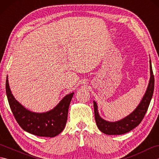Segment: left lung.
I'll use <instances>...</instances> for the list:
<instances>
[{"mask_svg": "<svg viewBox=\"0 0 159 159\" xmlns=\"http://www.w3.org/2000/svg\"><path fill=\"white\" fill-rule=\"evenodd\" d=\"M150 78L146 93L136 109L128 116L124 117L123 119L116 121H109L104 120L99 115L96 102L93 101L95 120L98 128L102 133L106 134H109V135L123 134L134 129L141 123L147 112L154 92V77L153 75L151 60H150Z\"/></svg>", "mask_w": 159, "mask_h": 159, "instance_id": "left-lung-1", "label": "left lung"}]
</instances>
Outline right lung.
Here are the masks:
<instances>
[{"mask_svg":"<svg viewBox=\"0 0 159 159\" xmlns=\"http://www.w3.org/2000/svg\"><path fill=\"white\" fill-rule=\"evenodd\" d=\"M6 93L15 119L24 130L39 137H54L61 133L66 126L74 92L64 96L56 107L44 113L28 110L15 98L10 89L8 76L6 79Z\"/></svg>","mask_w":159,"mask_h":159,"instance_id":"right-lung-1","label":"right lung"}]
</instances>
